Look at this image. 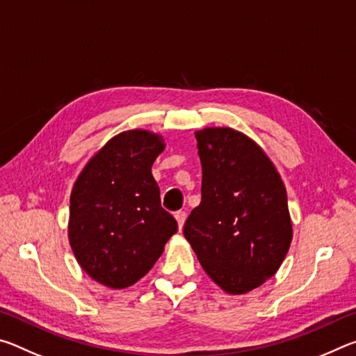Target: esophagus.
Wrapping results in <instances>:
<instances>
[{
	"instance_id": "obj_1",
	"label": "esophagus",
	"mask_w": 356,
	"mask_h": 356,
	"mask_svg": "<svg viewBox=\"0 0 356 356\" xmlns=\"http://www.w3.org/2000/svg\"><path fill=\"white\" fill-rule=\"evenodd\" d=\"M176 220H177L179 229H182L184 227V222L186 220V213L184 212V210H179V212H176Z\"/></svg>"
}]
</instances>
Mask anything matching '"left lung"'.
<instances>
[{"label":"left lung","instance_id":"obj_1","mask_svg":"<svg viewBox=\"0 0 356 356\" xmlns=\"http://www.w3.org/2000/svg\"><path fill=\"white\" fill-rule=\"evenodd\" d=\"M202 166L201 204L185 221L206 273L222 291H252L278 272L292 242L287 193L272 160L229 127L196 131Z\"/></svg>","mask_w":356,"mask_h":356}]
</instances>
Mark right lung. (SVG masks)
Segmentation results:
<instances>
[{
  "label": "right lung",
  "instance_id": "add662e5",
  "mask_svg": "<svg viewBox=\"0 0 356 356\" xmlns=\"http://www.w3.org/2000/svg\"><path fill=\"white\" fill-rule=\"evenodd\" d=\"M163 149V138L152 131H122L88 161L72 188V251L84 272L106 287L140 281L177 232L150 171Z\"/></svg>",
  "mask_w": 356,
  "mask_h": 356
}]
</instances>
